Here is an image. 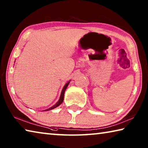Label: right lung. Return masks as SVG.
I'll return each mask as SVG.
<instances>
[{
    "instance_id": "obj_1",
    "label": "right lung",
    "mask_w": 148,
    "mask_h": 148,
    "mask_svg": "<svg viewBox=\"0 0 148 148\" xmlns=\"http://www.w3.org/2000/svg\"><path fill=\"white\" fill-rule=\"evenodd\" d=\"M70 82H71V80H69V81L67 82V83L64 85V86L63 87V88H62V91H61V95H60V98H59V101H57V103L55 104V105H53V106H51V107H50V108H49L48 109H46V110H44L43 111H49V110H53V109H54V108H57V106H59L60 104H62V102H63V100H64V92H65V91H66V88H67V87H68V86H69V83Z\"/></svg>"
}]
</instances>
